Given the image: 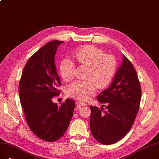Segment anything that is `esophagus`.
Masks as SVG:
<instances>
[{
  "label": "esophagus",
  "instance_id": "esophagus-1",
  "mask_svg": "<svg viewBox=\"0 0 159 159\" xmlns=\"http://www.w3.org/2000/svg\"><path fill=\"white\" fill-rule=\"evenodd\" d=\"M77 105H79V106H86V105H87V104H86L85 102H83L79 101L78 102H77Z\"/></svg>",
  "mask_w": 159,
  "mask_h": 159
}]
</instances>
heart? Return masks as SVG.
Listing matches in <instances>:
<instances>
[{
    "label": "heart",
    "mask_w": 159,
    "mask_h": 159,
    "mask_svg": "<svg viewBox=\"0 0 159 159\" xmlns=\"http://www.w3.org/2000/svg\"><path fill=\"white\" fill-rule=\"evenodd\" d=\"M73 57L80 66H87L84 77L87 80H77L66 89V94L79 101H85L95 93L97 89H103L110 83L116 69L115 58L105 54L102 50L93 45H85L76 49ZM75 62L68 58L60 65L62 79L70 82L75 79Z\"/></svg>",
    "instance_id": "heart-1"
}]
</instances>
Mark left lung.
<instances>
[{
	"label": "left lung",
	"mask_w": 159,
	"mask_h": 159,
	"mask_svg": "<svg viewBox=\"0 0 159 159\" xmlns=\"http://www.w3.org/2000/svg\"><path fill=\"white\" fill-rule=\"evenodd\" d=\"M97 98L107 110L90 107V131L100 143H115L132 127L141 98V87L137 72L125 55L109 88L98 94Z\"/></svg>",
	"instance_id": "left-lung-1"
}]
</instances>
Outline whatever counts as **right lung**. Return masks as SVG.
Segmentation results:
<instances>
[{"label": "right lung", "instance_id": "obj_1", "mask_svg": "<svg viewBox=\"0 0 159 159\" xmlns=\"http://www.w3.org/2000/svg\"><path fill=\"white\" fill-rule=\"evenodd\" d=\"M63 41L53 40L40 48L26 63L19 85L21 106L29 128L40 139L54 142L69 127L75 102L67 98L61 106L52 98L61 93V80L54 65L57 48Z\"/></svg>", "mask_w": 159, "mask_h": 159}]
</instances>
